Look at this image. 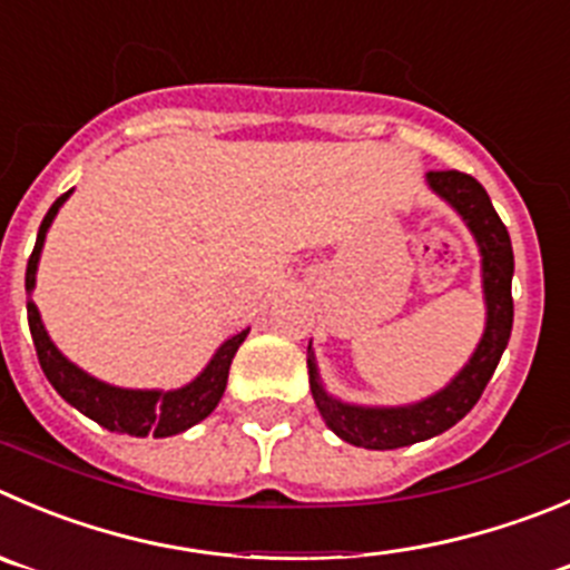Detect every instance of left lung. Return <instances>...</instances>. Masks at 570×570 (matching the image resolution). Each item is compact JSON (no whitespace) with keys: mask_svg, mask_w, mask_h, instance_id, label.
<instances>
[{"mask_svg":"<svg viewBox=\"0 0 570 570\" xmlns=\"http://www.w3.org/2000/svg\"><path fill=\"white\" fill-rule=\"evenodd\" d=\"M425 181L444 204L456 209L459 218L468 224L470 235L475 237L487 307L484 333L470 361L453 375L448 386L409 405H357L333 397L324 389L316 355L307 344V375H311V392L318 414L335 436L366 451H394L405 444L425 442L456 425L479 403L512 335V240L492 207L490 195L473 176L459 170H431Z\"/></svg>","mask_w":570,"mask_h":570,"instance_id":"8db88e82","label":"left lung"}]
</instances>
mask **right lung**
Segmentation results:
<instances>
[{
  "mask_svg": "<svg viewBox=\"0 0 570 570\" xmlns=\"http://www.w3.org/2000/svg\"><path fill=\"white\" fill-rule=\"evenodd\" d=\"M69 195H72V189L63 193L61 198L52 204L50 213L45 215V220L38 226L36 248H32L30 259H27V296L36 288V271L38 259H41V248H45L47 232H50L58 209L67 204ZM27 322H30L32 344H36L38 363H41L47 381L52 383V389H56L69 405H75L80 414H86L89 420H95L97 425L108 428V431L114 433H128V436H148V433H154L156 439L176 436V433L198 425L200 420H207V416L213 414L215 405L220 403V397H224L226 392L232 357H235L237 346H240L248 335V330H240V333H235L232 338H226L224 344L215 350V355L209 357L207 366L198 372V377H193L187 386L165 392V389L111 386V383L97 381L95 375L80 370L78 363L69 361V357L52 344L50 333H47L45 322H41V313H38L36 302L32 299H27Z\"/></svg>",
  "mask_w": 570,
  "mask_h": 570,
  "instance_id": "right-lung-1",
  "label": "right lung"
}]
</instances>
